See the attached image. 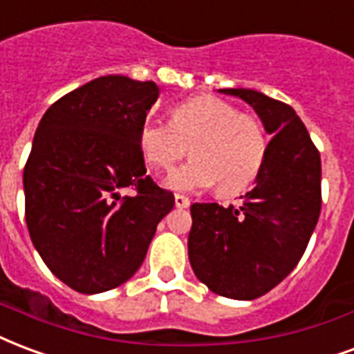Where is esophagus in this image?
Instances as JSON below:
<instances>
[{"mask_svg":"<svg viewBox=\"0 0 354 354\" xmlns=\"http://www.w3.org/2000/svg\"><path fill=\"white\" fill-rule=\"evenodd\" d=\"M174 204H176V208H187L191 201L185 195H174Z\"/></svg>","mask_w":354,"mask_h":354,"instance_id":"34e87169","label":"esophagus"}]
</instances>
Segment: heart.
I'll use <instances>...</instances> for the list:
<instances>
[{
    "mask_svg": "<svg viewBox=\"0 0 354 354\" xmlns=\"http://www.w3.org/2000/svg\"><path fill=\"white\" fill-rule=\"evenodd\" d=\"M138 144L146 161L163 172H169L187 151L193 156L189 163L167 178L170 189L201 191L219 184L225 195L250 187L268 151L257 118L238 112L234 104L214 95L176 104L170 122H144Z\"/></svg>",
    "mask_w": 354,
    "mask_h": 354,
    "instance_id": "obj_1",
    "label": "heart"
}]
</instances>
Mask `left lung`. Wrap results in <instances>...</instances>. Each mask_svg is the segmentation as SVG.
<instances>
[{"instance_id": "obj_1", "label": "left lung", "mask_w": 354, "mask_h": 354, "mask_svg": "<svg viewBox=\"0 0 354 354\" xmlns=\"http://www.w3.org/2000/svg\"><path fill=\"white\" fill-rule=\"evenodd\" d=\"M217 91L245 101L274 137L240 206H191L189 263L212 292L253 300L283 281L308 248L321 212V156L292 106L248 88Z\"/></svg>"}]
</instances>
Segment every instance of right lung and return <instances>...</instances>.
Wrapping results in <instances>:
<instances>
[{
	"label": "right lung",
	"instance_id": "1",
	"mask_svg": "<svg viewBox=\"0 0 354 354\" xmlns=\"http://www.w3.org/2000/svg\"><path fill=\"white\" fill-rule=\"evenodd\" d=\"M156 82L106 75L57 99L39 122L24 169L31 242L57 279L84 295L140 268L174 195L146 176L140 127ZM133 187V198L119 191Z\"/></svg>",
	"mask_w": 354,
	"mask_h": 354
}]
</instances>
